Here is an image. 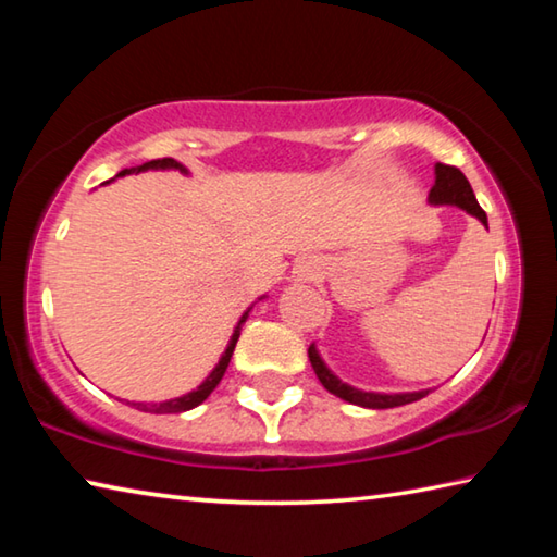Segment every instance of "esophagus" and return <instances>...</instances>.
I'll list each match as a JSON object with an SVG mask.
<instances>
[{
	"instance_id": "34e87169",
	"label": "esophagus",
	"mask_w": 557,
	"mask_h": 557,
	"mask_svg": "<svg viewBox=\"0 0 557 557\" xmlns=\"http://www.w3.org/2000/svg\"><path fill=\"white\" fill-rule=\"evenodd\" d=\"M317 262H305V265H301V277H314L317 275Z\"/></svg>"
}]
</instances>
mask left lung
Instances as JSON below:
<instances>
[{
  "mask_svg": "<svg viewBox=\"0 0 557 557\" xmlns=\"http://www.w3.org/2000/svg\"><path fill=\"white\" fill-rule=\"evenodd\" d=\"M428 201L432 206H457V209L467 211L469 215L488 228L486 213L479 206L474 191H471V184L467 182V176L459 172L457 166H447V164H435V184H432ZM309 361H312V369L317 373V379L322 381L324 388L329 393H334L336 398H342L351 405H358V408H371V410H385V408H398V405H408L420 398H425L428 391H412V393H373V391H361L354 388V385L344 383L338 375L329 369L324 363L322 354H319L317 344L309 346Z\"/></svg>",
  "mask_w": 557,
  "mask_h": 557,
  "instance_id": "obj_1",
  "label": "left lung"
}]
</instances>
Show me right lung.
<instances>
[{"label":"right lung","instance_id":"right-lung-1","mask_svg":"<svg viewBox=\"0 0 557 557\" xmlns=\"http://www.w3.org/2000/svg\"><path fill=\"white\" fill-rule=\"evenodd\" d=\"M143 172H182V174H186V176L191 174L182 162H176V159H169V157H166V159H154V162H147V164H139V166L122 169V172H120L115 178L127 176V174H143ZM115 178H110V182H115ZM110 182H106V184H110ZM262 297H265V295H262ZM262 297H258V299H262ZM250 309H252V305H250L248 309H245L243 317L238 319V324H235L233 334H231L228 346H225V351L221 354L219 363L213 366V371H211L209 375H206V379L201 381V385H196L194 391L178 395V398H172V400H162V403H132V405H137V408L143 410V412H159V414H164V412H186V410H194L196 405H201V403H203L206 398H209V395L215 391V385L221 383L225 369H228L231 356H233V348H235V344H238L240 329H243V324H245V319H248Z\"/></svg>","mask_w":557,"mask_h":557}]
</instances>
